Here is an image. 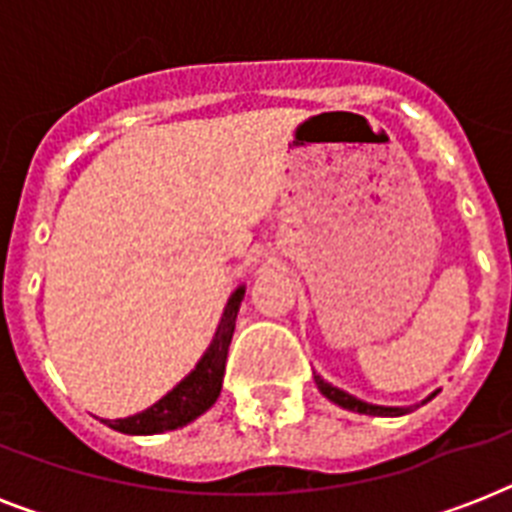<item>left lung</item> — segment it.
<instances>
[{"instance_id":"obj_1","label":"left lung","mask_w":512,"mask_h":512,"mask_svg":"<svg viewBox=\"0 0 512 512\" xmlns=\"http://www.w3.org/2000/svg\"><path fill=\"white\" fill-rule=\"evenodd\" d=\"M316 385H319V390L324 393V396L329 398V401H335L337 406H342V409H350V412H358V414H374V417H398V414H406L412 412V406H377V404H366V401H361V398L350 396V393H345V390L335 388V385H329V382H324L316 374ZM438 393V390H436ZM436 393H430L422 404H428L430 398L436 396Z\"/></svg>"}]
</instances>
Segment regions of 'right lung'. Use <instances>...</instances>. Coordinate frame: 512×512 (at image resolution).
I'll use <instances>...</instances> for the list:
<instances>
[{
	"mask_svg": "<svg viewBox=\"0 0 512 512\" xmlns=\"http://www.w3.org/2000/svg\"><path fill=\"white\" fill-rule=\"evenodd\" d=\"M241 300H244V287H239L228 297L223 319L217 324V332L209 342L207 353L201 356L196 369L185 380L177 382L167 396L159 398L154 406H148L146 412L132 414L124 420H106L108 428L127 433V436H154V433H164V430L183 428V425L196 420L199 414L207 412L223 388L225 358H228V345H231L233 329H236Z\"/></svg>",
	"mask_w": 512,
	"mask_h": 512,
	"instance_id": "right-lung-1",
	"label": "right lung"
}]
</instances>
